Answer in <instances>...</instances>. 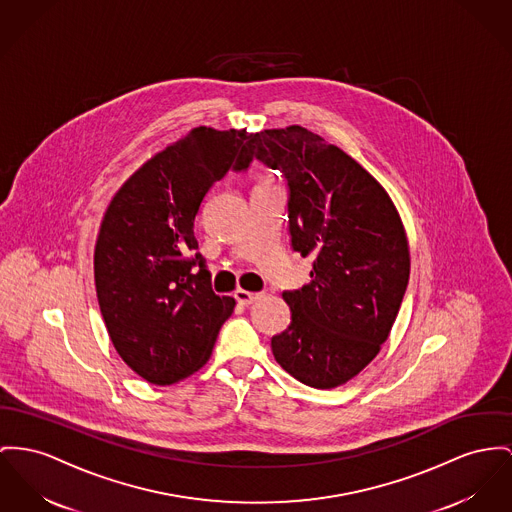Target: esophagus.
<instances>
[{
	"mask_svg": "<svg viewBox=\"0 0 512 512\" xmlns=\"http://www.w3.org/2000/svg\"><path fill=\"white\" fill-rule=\"evenodd\" d=\"M235 299H237V303L242 305V307H248V305L256 303L258 299H262V293H250V291H244V289H237L235 291Z\"/></svg>",
	"mask_w": 512,
	"mask_h": 512,
	"instance_id": "esophagus-1",
	"label": "esophagus"
}]
</instances>
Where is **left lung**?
<instances>
[{
  "instance_id": "8db88e82",
  "label": "left lung",
  "mask_w": 512,
  "mask_h": 512,
  "mask_svg": "<svg viewBox=\"0 0 512 512\" xmlns=\"http://www.w3.org/2000/svg\"><path fill=\"white\" fill-rule=\"evenodd\" d=\"M258 159L289 188L291 246L312 256L310 283L285 291L291 324L275 361L312 388L359 375L388 340L409 279V246L386 190L355 159L301 126L254 134L235 165Z\"/></svg>"
}]
</instances>
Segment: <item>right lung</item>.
Listing matches in <instances>:
<instances>
[{
	"label": "right lung",
	"mask_w": 512,
	"mask_h": 512,
	"mask_svg": "<svg viewBox=\"0 0 512 512\" xmlns=\"http://www.w3.org/2000/svg\"><path fill=\"white\" fill-rule=\"evenodd\" d=\"M250 137L194 128L143 163L104 211L95 244L99 307L118 355L151 384L202 369L237 305L213 293L194 219Z\"/></svg>",
	"instance_id": "add662e5"
}]
</instances>
